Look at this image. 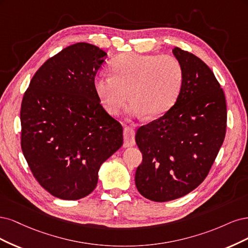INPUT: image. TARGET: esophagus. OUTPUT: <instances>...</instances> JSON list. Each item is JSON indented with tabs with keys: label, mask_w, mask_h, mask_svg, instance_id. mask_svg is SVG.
<instances>
[{
	"label": "esophagus",
	"mask_w": 248,
	"mask_h": 248,
	"mask_svg": "<svg viewBox=\"0 0 248 248\" xmlns=\"http://www.w3.org/2000/svg\"><path fill=\"white\" fill-rule=\"evenodd\" d=\"M124 146L130 147L135 145V130L131 126H125L124 130Z\"/></svg>",
	"instance_id": "34e87169"
}]
</instances>
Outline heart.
<instances>
[{
    "instance_id": "1",
    "label": "heart",
    "mask_w": 248,
    "mask_h": 248,
    "mask_svg": "<svg viewBox=\"0 0 248 248\" xmlns=\"http://www.w3.org/2000/svg\"><path fill=\"white\" fill-rule=\"evenodd\" d=\"M110 70L112 76L95 77L93 87L112 115L121 113L129 95L130 116L163 115L176 102L183 83L181 63L168 54L124 53L112 61Z\"/></svg>"
}]
</instances>
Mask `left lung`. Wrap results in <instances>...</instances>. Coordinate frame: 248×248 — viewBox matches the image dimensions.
<instances>
[{"instance_id": "obj_1", "label": "left lung", "mask_w": 248, "mask_h": 248, "mask_svg": "<svg viewBox=\"0 0 248 248\" xmlns=\"http://www.w3.org/2000/svg\"><path fill=\"white\" fill-rule=\"evenodd\" d=\"M173 53L183 69L177 101L162 117L140 126L135 137L142 153L136 186L154 202L178 199L201 185L227 129L225 93L211 69L179 47Z\"/></svg>"}]
</instances>
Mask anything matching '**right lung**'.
<instances>
[{"instance_id": "1", "label": "right lung", "mask_w": 248, "mask_h": 248, "mask_svg": "<svg viewBox=\"0 0 248 248\" xmlns=\"http://www.w3.org/2000/svg\"><path fill=\"white\" fill-rule=\"evenodd\" d=\"M106 57L89 43L68 46L38 69L23 94V155L40 186L59 199L90 195L101 165L123 145V126L93 87Z\"/></svg>"}]
</instances>
